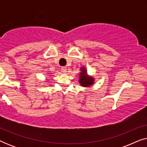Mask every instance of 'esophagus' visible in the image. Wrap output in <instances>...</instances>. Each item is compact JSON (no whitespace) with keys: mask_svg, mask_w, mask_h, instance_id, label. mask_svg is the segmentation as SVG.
I'll return each mask as SVG.
<instances>
[{"mask_svg":"<svg viewBox=\"0 0 147 147\" xmlns=\"http://www.w3.org/2000/svg\"><path fill=\"white\" fill-rule=\"evenodd\" d=\"M66 71H67V68L65 67H61V71L63 72V73H65Z\"/></svg>","mask_w":147,"mask_h":147,"instance_id":"34e87169","label":"esophagus"}]
</instances>
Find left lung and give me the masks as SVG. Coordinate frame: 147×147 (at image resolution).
Wrapping results in <instances>:
<instances>
[{"label":"left lung","mask_w":147,"mask_h":147,"mask_svg":"<svg viewBox=\"0 0 147 147\" xmlns=\"http://www.w3.org/2000/svg\"><path fill=\"white\" fill-rule=\"evenodd\" d=\"M82 72L80 74V83L82 86L89 87L94 84V78L87 75V71L85 67L81 68Z\"/></svg>","instance_id":"8db88e82"}]
</instances>
